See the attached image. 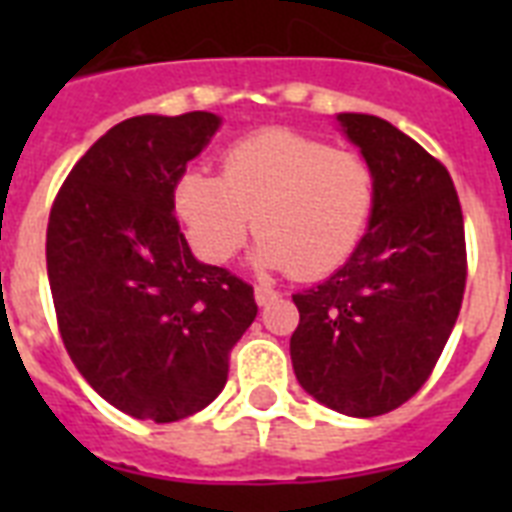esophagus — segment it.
Listing matches in <instances>:
<instances>
[{
	"mask_svg": "<svg viewBox=\"0 0 512 512\" xmlns=\"http://www.w3.org/2000/svg\"><path fill=\"white\" fill-rule=\"evenodd\" d=\"M276 297H279V292H276V289L263 287V284H260V287H255V300H257V305H268V303H273V300H276Z\"/></svg>",
	"mask_w": 512,
	"mask_h": 512,
	"instance_id": "1",
	"label": "esophagus"
}]
</instances>
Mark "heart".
Instances as JSON below:
<instances>
[{
	"label": "heart",
	"instance_id": "heart-1",
	"mask_svg": "<svg viewBox=\"0 0 512 512\" xmlns=\"http://www.w3.org/2000/svg\"><path fill=\"white\" fill-rule=\"evenodd\" d=\"M374 201L377 177L364 156L284 127L236 140L220 159V177L191 167L172 191L201 260L228 263L255 228L257 265L297 279H321L345 265Z\"/></svg>",
	"mask_w": 512,
	"mask_h": 512
}]
</instances>
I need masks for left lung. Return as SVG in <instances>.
Instances as JSON below:
<instances>
[{
  "instance_id": "obj_1",
  "label": "left lung",
  "mask_w": 512,
  "mask_h": 512,
  "mask_svg": "<svg viewBox=\"0 0 512 512\" xmlns=\"http://www.w3.org/2000/svg\"><path fill=\"white\" fill-rule=\"evenodd\" d=\"M377 177L364 239L327 281L292 295L297 382L348 417L409 401L433 372L460 316L465 223L446 167L393 124L337 114Z\"/></svg>"
}]
</instances>
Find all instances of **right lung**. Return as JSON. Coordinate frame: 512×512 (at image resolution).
<instances>
[{"label": "right lung", "mask_w": 512, "mask_h": 512, "mask_svg": "<svg viewBox=\"0 0 512 512\" xmlns=\"http://www.w3.org/2000/svg\"><path fill=\"white\" fill-rule=\"evenodd\" d=\"M220 116H132L68 172L47 223L58 329L79 374L119 412L175 422L212 404L255 292L191 255L172 215L185 164Z\"/></svg>", "instance_id": "obj_1"}]
</instances>
